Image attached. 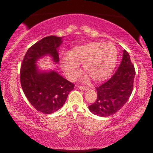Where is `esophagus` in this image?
Returning <instances> with one entry per match:
<instances>
[{
  "label": "esophagus",
  "mask_w": 153,
  "mask_h": 153,
  "mask_svg": "<svg viewBox=\"0 0 153 153\" xmlns=\"http://www.w3.org/2000/svg\"><path fill=\"white\" fill-rule=\"evenodd\" d=\"M78 88H79V89H80V90H82V91L88 90V89H89L88 87H87V86H82V85H79Z\"/></svg>",
  "instance_id": "esophagus-1"
}]
</instances>
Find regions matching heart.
Here are the masks:
<instances>
[{
    "mask_svg": "<svg viewBox=\"0 0 153 153\" xmlns=\"http://www.w3.org/2000/svg\"><path fill=\"white\" fill-rule=\"evenodd\" d=\"M118 53L113 44L92 42L73 48L63 55L61 64L65 73L71 80L80 73V64H83L85 73L95 81L110 76L117 64Z\"/></svg>",
    "mask_w": 153,
    "mask_h": 153,
    "instance_id": "b5f03b06",
    "label": "heart"
}]
</instances>
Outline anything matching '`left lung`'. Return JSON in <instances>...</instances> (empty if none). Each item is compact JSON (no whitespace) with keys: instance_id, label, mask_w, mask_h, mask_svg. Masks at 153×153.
Instances as JSON below:
<instances>
[{"instance_id":"1","label":"left lung","mask_w":153,"mask_h":153,"mask_svg":"<svg viewBox=\"0 0 153 153\" xmlns=\"http://www.w3.org/2000/svg\"><path fill=\"white\" fill-rule=\"evenodd\" d=\"M134 67L129 54L124 50L122 62L109 80L96 87L97 99L88 106L94 114L109 117L124 106L133 91Z\"/></svg>"}]
</instances>
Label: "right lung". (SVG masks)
<instances>
[{
  "label": "right lung",
  "instance_id": "add662e5",
  "mask_svg": "<svg viewBox=\"0 0 153 153\" xmlns=\"http://www.w3.org/2000/svg\"><path fill=\"white\" fill-rule=\"evenodd\" d=\"M62 42V37L55 36L42 39L28 49L21 65L20 80L24 94L35 109L46 114L59 109L75 86L54 71L40 73L35 64L47 54L58 62L57 49Z\"/></svg>",
  "mask_w": 153,
  "mask_h": 153
}]
</instances>
